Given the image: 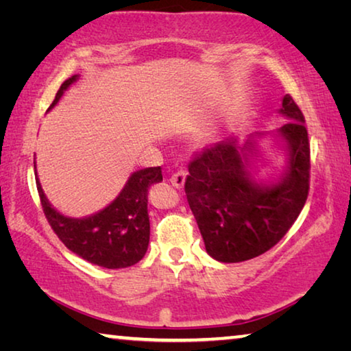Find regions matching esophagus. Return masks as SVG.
<instances>
[{
  "label": "esophagus",
  "mask_w": 351,
  "mask_h": 351,
  "mask_svg": "<svg viewBox=\"0 0 351 351\" xmlns=\"http://www.w3.org/2000/svg\"><path fill=\"white\" fill-rule=\"evenodd\" d=\"M185 177H186V172L185 171H177L176 174H172V177L169 179L171 185L177 188V190H180L185 185Z\"/></svg>",
  "instance_id": "esophagus-1"
}]
</instances>
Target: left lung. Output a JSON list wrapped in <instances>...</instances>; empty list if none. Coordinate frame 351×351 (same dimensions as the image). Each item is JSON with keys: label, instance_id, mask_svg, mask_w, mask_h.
Wrapping results in <instances>:
<instances>
[{"label": "left lung", "instance_id": "obj_1", "mask_svg": "<svg viewBox=\"0 0 351 351\" xmlns=\"http://www.w3.org/2000/svg\"><path fill=\"white\" fill-rule=\"evenodd\" d=\"M279 128L287 143L289 171L281 183L261 186L246 171L245 149L237 139L210 145L188 165V204L206 250L219 262H243L282 240L303 210L311 179V147L304 116L292 95H284ZM251 144V143H247Z\"/></svg>", "mask_w": 351, "mask_h": 351}]
</instances>
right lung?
Here are the masks:
<instances>
[{
  "mask_svg": "<svg viewBox=\"0 0 351 351\" xmlns=\"http://www.w3.org/2000/svg\"><path fill=\"white\" fill-rule=\"evenodd\" d=\"M77 75H73L61 84L50 108L58 104L64 90L77 82ZM161 180L163 174L160 166L133 172L119 196L110 206L83 219L58 213L48 204L39 180L36 183L42 210L58 239L84 261L112 269L134 265L147 251L150 237L147 193L154 183Z\"/></svg>",
  "mask_w": 351,
  "mask_h": 351,
  "instance_id": "right-lung-1",
  "label": "right lung"
}]
</instances>
